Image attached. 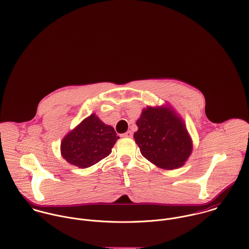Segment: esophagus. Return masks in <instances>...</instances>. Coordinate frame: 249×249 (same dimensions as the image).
<instances>
[{
	"mask_svg": "<svg viewBox=\"0 0 249 249\" xmlns=\"http://www.w3.org/2000/svg\"><path fill=\"white\" fill-rule=\"evenodd\" d=\"M123 137H127V138H131L132 137V132L131 131H127L125 133L123 134Z\"/></svg>",
	"mask_w": 249,
	"mask_h": 249,
	"instance_id": "obj_1",
	"label": "esophagus"
}]
</instances>
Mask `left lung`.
Instances as JSON below:
<instances>
[{"label":"left lung","mask_w":249,"mask_h":249,"mask_svg":"<svg viewBox=\"0 0 249 249\" xmlns=\"http://www.w3.org/2000/svg\"><path fill=\"white\" fill-rule=\"evenodd\" d=\"M136 124L134 139L145 159L165 170L185 164L192 153V139L184 122L171 107L144 108Z\"/></svg>","instance_id":"obj_1"}]
</instances>
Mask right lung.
<instances>
[{"instance_id": "obj_1", "label": "right lung", "mask_w": 249, "mask_h": 249, "mask_svg": "<svg viewBox=\"0 0 249 249\" xmlns=\"http://www.w3.org/2000/svg\"><path fill=\"white\" fill-rule=\"evenodd\" d=\"M118 139L112 126L92 114L63 138L61 155L68 163L85 169L107 157Z\"/></svg>"}]
</instances>
